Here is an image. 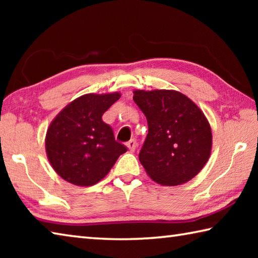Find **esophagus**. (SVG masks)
<instances>
[{"instance_id":"obj_1","label":"esophagus","mask_w":258,"mask_h":258,"mask_svg":"<svg viewBox=\"0 0 258 258\" xmlns=\"http://www.w3.org/2000/svg\"><path fill=\"white\" fill-rule=\"evenodd\" d=\"M137 146H138L137 140H134V139L130 140V141H128L127 143H126V147L128 148V150H130V151H134V150H135V148H137Z\"/></svg>"}]
</instances>
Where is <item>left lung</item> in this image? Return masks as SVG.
Masks as SVG:
<instances>
[{"mask_svg": "<svg viewBox=\"0 0 258 258\" xmlns=\"http://www.w3.org/2000/svg\"><path fill=\"white\" fill-rule=\"evenodd\" d=\"M148 135L139 159L152 180L180 185L202 171L211 156L212 130L206 116L186 95L174 90H135Z\"/></svg>", "mask_w": 258, "mask_h": 258, "instance_id": "8db88e82", "label": "left lung"}]
</instances>
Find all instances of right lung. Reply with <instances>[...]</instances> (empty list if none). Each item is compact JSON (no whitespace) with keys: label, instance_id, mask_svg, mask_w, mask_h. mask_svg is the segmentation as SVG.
Listing matches in <instances>:
<instances>
[{"label":"right lung","instance_id":"1","mask_svg":"<svg viewBox=\"0 0 258 258\" xmlns=\"http://www.w3.org/2000/svg\"><path fill=\"white\" fill-rule=\"evenodd\" d=\"M119 98V92L84 94L51 121L45 137L46 156L64 181L78 186L93 185L127 151L102 120L103 113Z\"/></svg>","mask_w":258,"mask_h":258}]
</instances>
